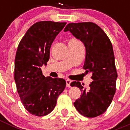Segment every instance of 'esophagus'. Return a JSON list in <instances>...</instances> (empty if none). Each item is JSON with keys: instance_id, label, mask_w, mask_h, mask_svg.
Segmentation results:
<instances>
[{"instance_id": "1", "label": "esophagus", "mask_w": 130, "mask_h": 130, "mask_svg": "<svg viewBox=\"0 0 130 130\" xmlns=\"http://www.w3.org/2000/svg\"><path fill=\"white\" fill-rule=\"evenodd\" d=\"M66 87H70V84L72 81H71L70 79H67V80H66Z\"/></svg>"}]
</instances>
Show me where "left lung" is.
<instances>
[{"mask_svg": "<svg viewBox=\"0 0 130 130\" xmlns=\"http://www.w3.org/2000/svg\"><path fill=\"white\" fill-rule=\"evenodd\" d=\"M64 31L70 32L84 43L86 57L83 68L92 73L94 80L88 90L80 82L70 84L82 92L81 98L73 103L74 106L84 117H98L109 107L116 91L117 73L111 42L104 31L94 23H69Z\"/></svg>", "mask_w": 130, "mask_h": 130, "instance_id": "left-lung-1", "label": "left lung"}]
</instances>
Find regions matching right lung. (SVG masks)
<instances>
[{
    "mask_svg": "<svg viewBox=\"0 0 130 130\" xmlns=\"http://www.w3.org/2000/svg\"><path fill=\"white\" fill-rule=\"evenodd\" d=\"M66 23L40 21L28 28L18 45L15 58L14 79L24 107L38 117L54 109L66 87L60 78L45 77L41 67L49 60L50 48Z\"/></svg>",
    "mask_w": 130,
    "mask_h": 130,
    "instance_id": "add662e5",
    "label": "right lung"
}]
</instances>
